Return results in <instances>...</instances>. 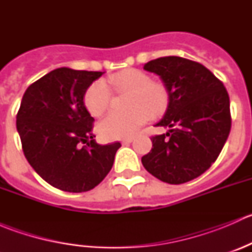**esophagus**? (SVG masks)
I'll return each instance as SVG.
<instances>
[{"label": "esophagus", "instance_id": "34e87169", "mask_svg": "<svg viewBox=\"0 0 252 252\" xmlns=\"http://www.w3.org/2000/svg\"><path fill=\"white\" fill-rule=\"evenodd\" d=\"M133 140H134L133 136H130V138H126V139H123V140H122V144L128 145V144H130V142H133Z\"/></svg>", "mask_w": 252, "mask_h": 252}]
</instances>
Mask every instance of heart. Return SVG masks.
<instances>
[{"label": "heart", "mask_w": 252, "mask_h": 252, "mask_svg": "<svg viewBox=\"0 0 252 252\" xmlns=\"http://www.w3.org/2000/svg\"><path fill=\"white\" fill-rule=\"evenodd\" d=\"M129 94L126 112H112L98 124V131L107 139H123L134 135L150 117H159L169 105V91L162 83L152 81L147 73L139 69H126L111 75L106 81L96 80L84 94V105L89 113L100 117L108 110L112 91Z\"/></svg>", "instance_id": "b5f03b06"}]
</instances>
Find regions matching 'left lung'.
Instances as JSON below:
<instances>
[{"instance_id": "1", "label": "left lung", "mask_w": 252, "mask_h": 252, "mask_svg": "<svg viewBox=\"0 0 252 252\" xmlns=\"http://www.w3.org/2000/svg\"><path fill=\"white\" fill-rule=\"evenodd\" d=\"M159 75L169 105L157 126L169 131L152 136L141 157L145 169L168 184H183L205 173L217 159L232 126L229 95L222 81L201 63L168 56L144 64Z\"/></svg>"}]
</instances>
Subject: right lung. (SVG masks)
Masks as SVG:
<instances>
[{"label": "right lung", "mask_w": 252, "mask_h": 252, "mask_svg": "<svg viewBox=\"0 0 252 252\" xmlns=\"http://www.w3.org/2000/svg\"><path fill=\"white\" fill-rule=\"evenodd\" d=\"M102 72L57 68L32 83L17 113L25 158L52 187L83 192L100 184L114 162L121 142L98 145L84 94Z\"/></svg>", "instance_id": "add662e5"}]
</instances>
